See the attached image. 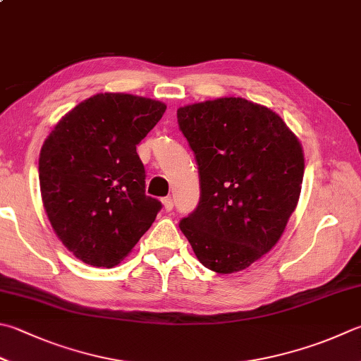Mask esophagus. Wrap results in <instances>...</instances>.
Instances as JSON below:
<instances>
[{"mask_svg":"<svg viewBox=\"0 0 361 361\" xmlns=\"http://www.w3.org/2000/svg\"><path fill=\"white\" fill-rule=\"evenodd\" d=\"M161 202H163V207H165L166 212H171L173 207H174V201H173L171 196H166V198H163Z\"/></svg>","mask_w":361,"mask_h":361,"instance_id":"obj_1","label":"esophagus"}]
</instances>
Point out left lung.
I'll return each mask as SVG.
<instances>
[{"label":"left lung","instance_id":"1","mask_svg":"<svg viewBox=\"0 0 361 361\" xmlns=\"http://www.w3.org/2000/svg\"><path fill=\"white\" fill-rule=\"evenodd\" d=\"M178 124L195 154L200 202L179 228L200 262L234 274L280 240L300 196V142L267 106L223 97L182 106Z\"/></svg>","mask_w":361,"mask_h":361}]
</instances>
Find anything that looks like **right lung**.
I'll return each mask as SVG.
<instances>
[{"mask_svg": "<svg viewBox=\"0 0 361 361\" xmlns=\"http://www.w3.org/2000/svg\"><path fill=\"white\" fill-rule=\"evenodd\" d=\"M166 105L132 94H97L61 119L39 157L51 228L75 257L118 265L151 228L161 202L146 195L137 145Z\"/></svg>", "mask_w": 361, "mask_h": 361, "instance_id": "right-lung-1", "label": "right lung"}]
</instances>
